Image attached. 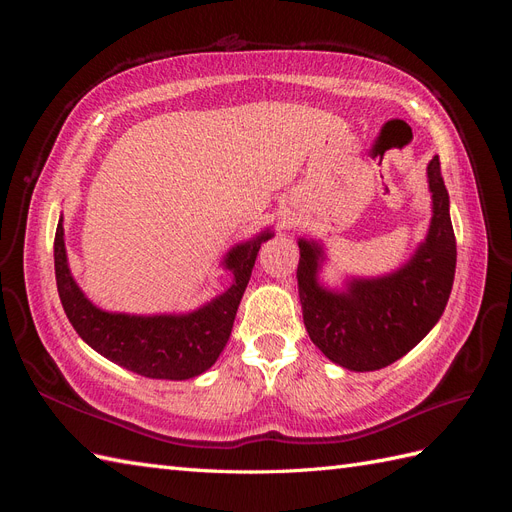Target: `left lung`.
<instances>
[{
	"label": "left lung",
	"mask_w": 512,
	"mask_h": 512,
	"mask_svg": "<svg viewBox=\"0 0 512 512\" xmlns=\"http://www.w3.org/2000/svg\"><path fill=\"white\" fill-rule=\"evenodd\" d=\"M431 222L425 239L399 269L348 275L339 288L320 282L322 241L299 239V299L305 329L329 361L350 371H376L408 354L436 327L451 297L457 243L438 156L427 164Z\"/></svg>",
	"instance_id": "8db88e82"
}]
</instances>
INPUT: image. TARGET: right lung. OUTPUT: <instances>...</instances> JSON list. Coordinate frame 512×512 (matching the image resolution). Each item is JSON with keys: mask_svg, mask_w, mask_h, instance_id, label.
I'll return each instance as SVG.
<instances>
[{"mask_svg": "<svg viewBox=\"0 0 512 512\" xmlns=\"http://www.w3.org/2000/svg\"><path fill=\"white\" fill-rule=\"evenodd\" d=\"M271 237L273 230L267 228L252 239L232 245L222 260V267L232 273V284L192 312L149 316L106 312L85 297L72 277L61 213L53 247L57 292L74 331L104 359L145 378L190 380L218 361L260 245Z\"/></svg>", "mask_w": 512, "mask_h": 512, "instance_id": "1", "label": "right lung"}]
</instances>
